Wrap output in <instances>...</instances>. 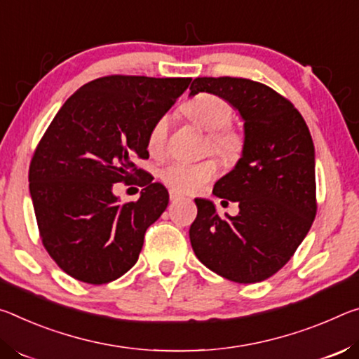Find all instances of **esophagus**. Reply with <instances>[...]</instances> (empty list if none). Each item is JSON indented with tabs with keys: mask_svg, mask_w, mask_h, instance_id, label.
Segmentation results:
<instances>
[{
	"mask_svg": "<svg viewBox=\"0 0 359 359\" xmlns=\"http://www.w3.org/2000/svg\"><path fill=\"white\" fill-rule=\"evenodd\" d=\"M181 198H183V196H181V194L175 192V191H170V201L176 202V201H181Z\"/></svg>",
	"mask_w": 359,
	"mask_h": 359,
	"instance_id": "1",
	"label": "esophagus"
}]
</instances>
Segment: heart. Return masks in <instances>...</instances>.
<instances>
[{
	"mask_svg": "<svg viewBox=\"0 0 359 359\" xmlns=\"http://www.w3.org/2000/svg\"><path fill=\"white\" fill-rule=\"evenodd\" d=\"M186 116L194 124L208 132L207 151H213L227 163L237 162L243 152V138L231 127L233 109L226 98L215 93H198L187 102ZM168 117L156 121L148 133V151L152 156H161L167 148ZM218 175V162L203 158L198 162L173 161L161 168L158 176L170 189L181 194H194L215 180Z\"/></svg>",
	"mask_w": 359,
	"mask_h": 359,
	"instance_id": "obj_1",
	"label": "heart"
}]
</instances>
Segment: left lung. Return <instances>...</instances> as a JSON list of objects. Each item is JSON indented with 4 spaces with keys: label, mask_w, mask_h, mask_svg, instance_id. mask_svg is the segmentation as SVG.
<instances>
[{
    "label": "left lung",
    "mask_w": 359,
    "mask_h": 359,
    "mask_svg": "<svg viewBox=\"0 0 359 359\" xmlns=\"http://www.w3.org/2000/svg\"><path fill=\"white\" fill-rule=\"evenodd\" d=\"M198 92L226 98L245 121L242 158L215 184L237 216H219L213 202L196 198L192 250L203 266L235 283H257L291 259L316 215L315 148L304 117L290 100L261 82L197 78Z\"/></svg>",
    "instance_id": "1"
}]
</instances>
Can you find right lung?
Listing matches in <instances>:
<instances>
[{
  "label": "right lung",
  "mask_w": 359,
  "mask_h": 359,
  "mask_svg": "<svg viewBox=\"0 0 359 359\" xmlns=\"http://www.w3.org/2000/svg\"><path fill=\"white\" fill-rule=\"evenodd\" d=\"M191 81L103 76L76 90L47 127L28 181L39 237L69 277L104 285L138 261L146 229L165 211L168 192L135 161L149 157L151 127ZM137 177L145 186L142 197L117 203L112 184Z\"/></svg>",
  "instance_id": "1"
}]
</instances>
